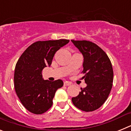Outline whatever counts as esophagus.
I'll return each mask as SVG.
<instances>
[{
  "instance_id": "1",
  "label": "esophagus",
  "mask_w": 131,
  "mask_h": 131,
  "mask_svg": "<svg viewBox=\"0 0 131 131\" xmlns=\"http://www.w3.org/2000/svg\"><path fill=\"white\" fill-rule=\"evenodd\" d=\"M63 84H64V86H69V85H71V83H70V82L65 81L64 83H63Z\"/></svg>"
}]
</instances>
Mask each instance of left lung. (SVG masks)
Instances as JSON below:
<instances>
[{
  "label": "left lung",
  "mask_w": 131,
  "mask_h": 131,
  "mask_svg": "<svg viewBox=\"0 0 131 131\" xmlns=\"http://www.w3.org/2000/svg\"><path fill=\"white\" fill-rule=\"evenodd\" d=\"M84 58L83 79L86 83L79 95L71 98L74 106L84 112H92L107 100L113 86V71L106 53L94 42L71 40Z\"/></svg>",
  "instance_id": "1"
}]
</instances>
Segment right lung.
<instances>
[{
	"label": "right lung",
	"instance_id": "add662e5",
	"mask_svg": "<svg viewBox=\"0 0 131 131\" xmlns=\"http://www.w3.org/2000/svg\"><path fill=\"white\" fill-rule=\"evenodd\" d=\"M69 42L67 39L37 41L25 50L17 62L14 89L23 106L34 114H42L53 104L56 91L62 87L61 79L43 80L42 71L50 66L54 54Z\"/></svg>",
	"mask_w": 131,
	"mask_h": 131
}]
</instances>
